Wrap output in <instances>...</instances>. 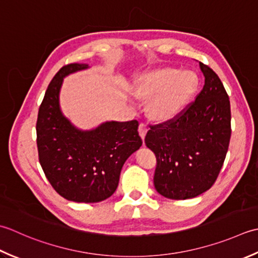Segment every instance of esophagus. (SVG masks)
<instances>
[{
    "label": "esophagus",
    "mask_w": 258,
    "mask_h": 258,
    "mask_svg": "<svg viewBox=\"0 0 258 258\" xmlns=\"http://www.w3.org/2000/svg\"><path fill=\"white\" fill-rule=\"evenodd\" d=\"M147 125L145 124V123H140L139 124V129H138V131H139V135H140V137L141 138H143V140L145 139V137H146V134H147Z\"/></svg>",
    "instance_id": "1"
}]
</instances>
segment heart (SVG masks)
<instances>
[{
	"label": "heart",
	"instance_id": "1",
	"mask_svg": "<svg viewBox=\"0 0 258 258\" xmlns=\"http://www.w3.org/2000/svg\"><path fill=\"white\" fill-rule=\"evenodd\" d=\"M198 88V78L191 71L164 67L137 77L135 92L141 99H150L149 113L166 121L179 114Z\"/></svg>",
	"mask_w": 258,
	"mask_h": 258
}]
</instances>
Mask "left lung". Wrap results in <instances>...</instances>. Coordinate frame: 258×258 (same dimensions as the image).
<instances>
[{
    "mask_svg": "<svg viewBox=\"0 0 258 258\" xmlns=\"http://www.w3.org/2000/svg\"><path fill=\"white\" fill-rule=\"evenodd\" d=\"M199 67L205 86L195 101L173 119L150 125L145 138L157 158L156 190L169 199H189L208 190L228 150V94L216 73L202 62Z\"/></svg>",
    "mask_w": 258,
    "mask_h": 258,
    "instance_id": "obj_1",
    "label": "left lung"
}]
</instances>
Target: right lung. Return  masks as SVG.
I'll use <instances>...</instances> for the list:
<instances>
[{"instance_id": "1", "label": "right lung", "mask_w": 258, "mask_h": 258, "mask_svg": "<svg viewBox=\"0 0 258 258\" xmlns=\"http://www.w3.org/2000/svg\"><path fill=\"white\" fill-rule=\"evenodd\" d=\"M88 68L82 63L61 68L46 89L36 121L45 177L60 196L76 203H99L111 196L125 160L143 145L137 120L106 121L81 130L63 115L59 100L63 78Z\"/></svg>"}]
</instances>
